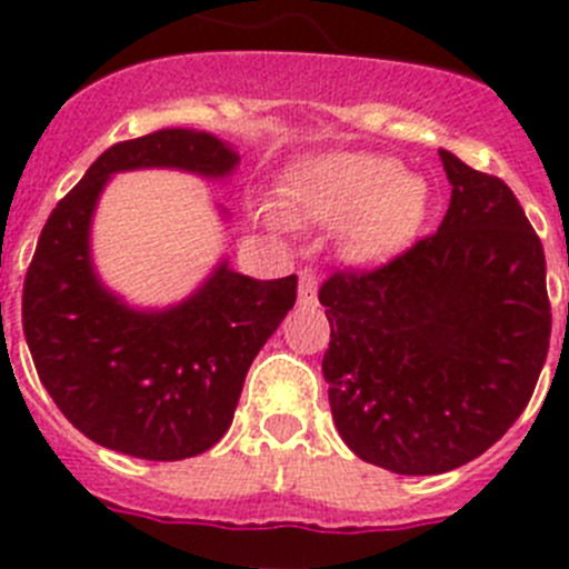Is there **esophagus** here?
<instances>
[{"instance_id":"1","label":"esophagus","mask_w":569,"mask_h":569,"mask_svg":"<svg viewBox=\"0 0 569 569\" xmlns=\"http://www.w3.org/2000/svg\"><path fill=\"white\" fill-rule=\"evenodd\" d=\"M316 290H319V273H316L313 268H305L299 273V305H305V308H313Z\"/></svg>"}]
</instances>
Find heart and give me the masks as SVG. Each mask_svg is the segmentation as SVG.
Returning <instances> with one entry per match:
<instances>
[{
    "label": "heart",
    "instance_id": "1",
    "mask_svg": "<svg viewBox=\"0 0 569 569\" xmlns=\"http://www.w3.org/2000/svg\"><path fill=\"white\" fill-rule=\"evenodd\" d=\"M290 204L313 222H350V253L385 259L419 236L430 210V188L390 156L333 153L296 170Z\"/></svg>",
    "mask_w": 569,
    "mask_h": 569
}]
</instances>
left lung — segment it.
<instances>
[{
	"mask_svg": "<svg viewBox=\"0 0 569 569\" xmlns=\"http://www.w3.org/2000/svg\"><path fill=\"white\" fill-rule=\"evenodd\" d=\"M439 156L453 184L439 230L319 290L336 430L401 476L479 459L521 416L550 347L545 248L519 199L499 176Z\"/></svg>",
	"mask_w": 569,
	"mask_h": 569,
	"instance_id": "left-lung-1",
	"label": "left lung"
}]
</instances>
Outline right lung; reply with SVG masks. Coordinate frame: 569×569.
Segmentation results:
<instances>
[{
	"mask_svg": "<svg viewBox=\"0 0 569 569\" xmlns=\"http://www.w3.org/2000/svg\"><path fill=\"white\" fill-rule=\"evenodd\" d=\"M233 148L164 128L119 142L53 208L30 259L22 328L44 390L90 441L148 461L199 456L228 433L241 385L296 301V276L259 281L222 261L168 310L128 308L90 261V219L122 170L176 168L222 179Z\"/></svg>",
	"mask_w": 569,
	"mask_h": 569,
	"instance_id": "right-lung-1",
	"label": "right lung"
}]
</instances>
